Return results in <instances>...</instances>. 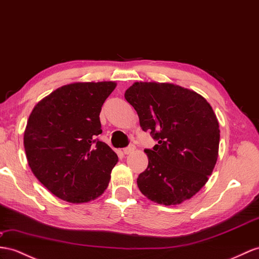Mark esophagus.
<instances>
[{
	"mask_svg": "<svg viewBox=\"0 0 259 259\" xmlns=\"http://www.w3.org/2000/svg\"><path fill=\"white\" fill-rule=\"evenodd\" d=\"M135 150H136V147H135L134 144H131V145H129V147L123 149V153H124V154H130V153H132V152H134Z\"/></svg>",
	"mask_w": 259,
	"mask_h": 259,
	"instance_id": "esophagus-1",
	"label": "esophagus"
}]
</instances>
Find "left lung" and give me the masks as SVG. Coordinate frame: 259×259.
Instances as JSON below:
<instances>
[{"label":"left lung","mask_w":259,"mask_h":259,"mask_svg":"<svg viewBox=\"0 0 259 259\" xmlns=\"http://www.w3.org/2000/svg\"><path fill=\"white\" fill-rule=\"evenodd\" d=\"M124 98L143 131L157 141L144 150L148 167L139 175L141 193L158 204H180L200 190L212 174L220 129L213 109L198 93L171 83L136 82Z\"/></svg>","instance_id":"obj_1"}]
</instances>
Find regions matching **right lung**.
Instances as JSON below:
<instances>
[{"mask_svg": "<svg viewBox=\"0 0 259 259\" xmlns=\"http://www.w3.org/2000/svg\"><path fill=\"white\" fill-rule=\"evenodd\" d=\"M115 82L63 85L42 98L28 118L24 147L28 165L51 194L71 203L102 196L118 156L97 136L102 106Z\"/></svg>", "mask_w": 259, "mask_h": 259, "instance_id": "add662e5", "label": "right lung"}]
</instances>
